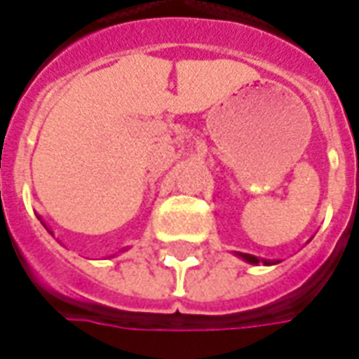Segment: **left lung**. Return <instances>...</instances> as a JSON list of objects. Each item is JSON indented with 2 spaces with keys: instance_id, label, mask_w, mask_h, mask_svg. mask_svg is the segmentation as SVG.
I'll return each instance as SVG.
<instances>
[{
  "instance_id": "left-lung-1",
  "label": "left lung",
  "mask_w": 359,
  "mask_h": 359,
  "mask_svg": "<svg viewBox=\"0 0 359 359\" xmlns=\"http://www.w3.org/2000/svg\"><path fill=\"white\" fill-rule=\"evenodd\" d=\"M238 255H240L243 261L251 262V264H259V262H261V259H257V257H253V255H247V253H238ZM262 262H264V264H270L268 261H262Z\"/></svg>"
}]
</instances>
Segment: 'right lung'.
Returning a JSON list of instances; mask_svg holds the SVG:
<instances>
[{"label":"right lung","mask_w":359,"mask_h":359,"mask_svg":"<svg viewBox=\"0 0 359 359\" xmlns=\"http://www.w3.org/2000/svg\"><path fill=\"white\" fill-rule=\"evenodd\" d=\"M49 232H51V230H49Z\"/></svg>","instance_id":"right-lung-1"}]
</instances>
